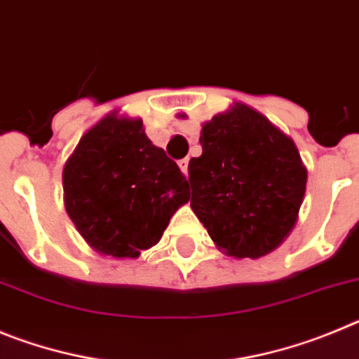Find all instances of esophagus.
<instances>
[{
  "label": "esophagus",
  "instance_id": "34e87169",
  "mask_svg": "<svg viewBox=\"0 0 359 359\" xmlns=\"http://www.w3.org/2000/svg\"><path fill=\"white\" fill-rule=\"evenodd\" d=\"M187 166H189V161H187V159H180L179 161V168H180V172H182L184 175H187Z\"/></svg>",
  "mask_w": 359,
  "mask_h": 359
}]
</instances>
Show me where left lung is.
Instances as JSON below:
<instances>
[{"mask_svg":"<svg viewBox=\"0 0 359 359\" xmlns=\"http://www.w3.org/2000/svg\"><path fill=\"white\" fill-rule=\"evenodd\" d=\"M202 156L187 166L191 209L216 247L257 259L283 243L299 218L308 170L292 137L245 103L212 116Z\"/></svg>","mask_w":359,"mask_h":359,"instance_id":"8db88e82","label":"left lung"}]
</instances>
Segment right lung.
Wrapping results in <instances>:
<instances>
[{
    "label": "right lung",
    "mask_w": 359,
    "mask_h": 359,
    "mask_svg": "<svg viewBox=\"0 0 359 359\" xmlns=\"http://www.w3.org/2000/svg\"><path fill=\"white\" fill-rule=\"evenodd\" d=\"M64 205L87 245L102 256L135 259L157 243L189 200L187 180L143 119L103 116L64 164Z\"/></svg>",
    "instance_id": "add662e5"
}]
</instances>
